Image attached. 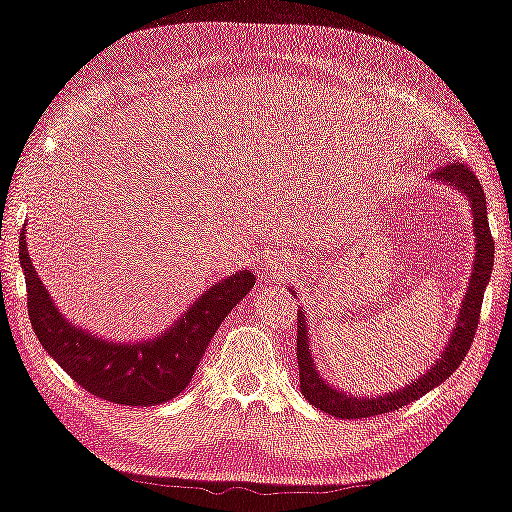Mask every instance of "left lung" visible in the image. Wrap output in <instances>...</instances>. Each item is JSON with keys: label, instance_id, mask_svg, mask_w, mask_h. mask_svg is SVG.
I'll list each match as a JSON object with an SVG mask.
<instances>
[{"label": "left lung", "instance_id": "obj_1", "mask_svg": "<svg viewBox=\"0 0 512 512\" xmlns=\"http://www.w3.org/2000/svg\"><path fill=\"white\" fill-rule=\"evenodd\" d=\"M434 181L446 183V186L455 188L469 200L471 216H474V234H476V255L474 266H471V278L464 292V299L457 312L453 335L448 345L432 368H427L423 375L411 379V384L398 388L393 393L375 395V398H358V395H349L342 388H333L329 381L319 375L315 356L310 352V329L305 312L299 310V333H296V358H299V377H301V393L305 395L312 407L326 411L335 418H370L386 414V411H395L404 407V404L423 398L427 391L437 388L439 384L453 375L460 368V363L467 356L471 342L478 329L480 319V305H483V294L487 282L492 276L494 266V241L490 234V223H487V207H485V193L476 174L469 170L460 160L453 163H444L437 172L432 174Z\"/></svg>", "mask_w": 512, "mask_h": 512}]
</instances>
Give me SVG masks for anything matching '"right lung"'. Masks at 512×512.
I'll list each match as a JSON object with an SVG mask.
<instances>
[{
  "label": "right lung",
  "instance_id": "add662e5",
  "mask_svg": "<svg viewBox=\"0 0 512 512\" xmlns=\"http://www.w3.org/2000/svg\"><path fill=\"white\" fill-rule=\"evenodd\" d=\"M20 264L27 280L29 319L45 352L91 395L131 407H154L177 398L193 379L227 312L255 285L253 273L236 271L197 296L170 329L149 340L114 342L61 315L34 269L25 230L20 234Z\"/></svg>",
  "mask_w": 512,
  "mask_h": 512
}]
</instances>
